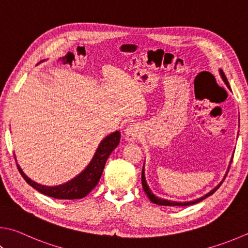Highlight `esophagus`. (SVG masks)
<instances>
[{
	"label": "esophagus",
	"mask_w": 248,
	"mask_h": 248,
	"mask_svg": "<svg viewBox=\"0 0 248 248\" xmlns=\"http://www.w3.org/2000/svg\"><path fill=\"white\" fill-rule=\"evenodd\" d=\"M140 133V127L138 124H129L127 128L124 129V137L128 141H134Z\"/></svg>",
	"instance_id": "34e87169"
}]
</instances>
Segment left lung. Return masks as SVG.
<instances>
[{
	"instance_id": "8db88e82",
	"label": "left lung",
	"mask_w": 248,
	"mask_h": 248,
	"mask_svg": "<svg viewBox=\"0 0 248 248\" xmlns=\"http://www.w3.org/2000/svg\"><path fill=\"white\" fill-rule=\"evenodd\" d=\"M219 74H220V76H221V78H222V80H223V82L226 83V85H227V87L229 88V90H231V88H230V84H229V82H228V79H227V77H226V75L223 74V71H222L221 69L219 70ZM232 159H233V155H232V157H231L230 164H229V166H228L227 173H228L229 169H230V165H231V163H232ZM144 164H145V163H144ZM227 173L224 174V177H223V179H222V181L220 182L217 186L214 187L213 190H210L208 193H207V194H205L204 196L200 197V199H196V200H194V201H190V202H175V201H168V200H164V199H160V197H158V196H156V195L154 194V193H153V192L151 191V188H150V186H148V184H147V182H146V178H145V169H144V165H143V169H142V186H143V190H144V192L146 193L147 197H148V199H150V201H151L152 202H154V204L161 205V206H190V205H193V204H196V202H200L201 201L207 199V197L210 196L211 194H214V193L218 190L219 186H221V183L223 182L224 178H226Z\"/></svg>"
}]
</instances>
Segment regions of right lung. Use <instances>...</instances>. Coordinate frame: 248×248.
Listing matches in <instances>:
<instances>
[{
	"mask_svg": "<svg viewBox=\"0 0 248 248\" xmlns=\"http://www.w3.org/2000/svg\"><path fill=\"white\" fill-rule=\"evenodd\" d=\"M119 142L120 131H115L105 137L102 140L101 143L98 144L96 151L94 153L92 159L87 167L81 171L79 174L76 175L75 178L69 180L68 182L60 184V186H46L39 184L27 177L18 164L17 167L22 178L26 180V182L44 195L54 197V199L57 200L83 199L84 196H87L96 186V184L100 181L106 161L108 159L111 152L118 146Z\"/></svg>",
	"mask_w": 248,
	"mask_h": 248,
	"instance_id": "obj_1",
	"label": "right lung"
}]
</instances>
